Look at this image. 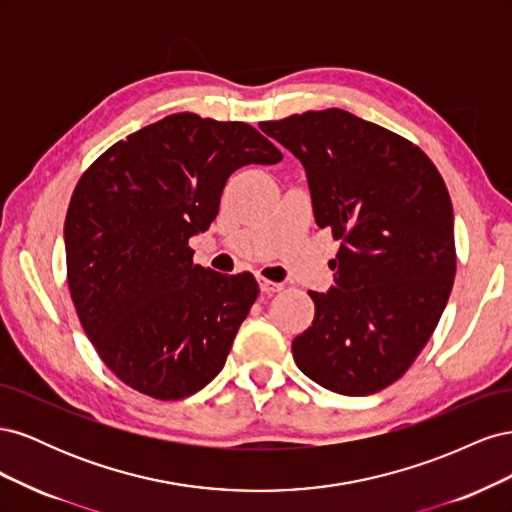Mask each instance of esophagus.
Wrapping results in <instances>:
<instances>
[{
  "mask_svg": "<svg viewBox=\"0 0 512 512\" xmlns=\"http://www.w3.org/2000/svg\"><path fill=\"white\" fill-rule=\"evenodd\" d=\"M258 284H260V290L265 292V294H271V292H280V290L284 288L280 282H271V280H265V277H260Z\"/></svg>",
  "mask_w": 512,
  "mask_h": 512,
  "instance_id": "obj_1",
  "label": "esophagus"
}]
</instances>
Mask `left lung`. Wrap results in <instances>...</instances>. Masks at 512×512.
Wrapping results in <instances>:
<instances>
[{"label":"left lung","mask_w":512,"mask_h":512,"mask_svg":"<svg viewBox=\"0 0 512 512\" xmlns=\"http://www.w3.org/2000/svg\"><path fill=\"white\" fill-rule=\"evenodd\" d=\"M260 130L301 160L316 224L342 241L335 286L309 292L316 316L294 337V363L333 393H378L406 374L451 297L457 256L444 179L404 136L342 108Z\"/></svg>","instance_id":"obj_1"}]
</instances>
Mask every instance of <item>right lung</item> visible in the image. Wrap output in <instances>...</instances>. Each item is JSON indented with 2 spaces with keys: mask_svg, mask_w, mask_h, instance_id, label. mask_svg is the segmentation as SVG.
<instances>
[{
  "mask_svg": "<svg viewBox=\"0 0 512 512\" xmlns=\"http://www.w3.org/2000/svg\"><path fill=\"white\" fill-rule=\"evenodd\" d=\"M280 160L250 123L177 113L85 170L64 224L68 286L89 342L121 382L166 401L220 374L258 284L194 265L188 241L215 220L237 168Z\"/></svg>",
  "mask_w": 512,
  "mask_h": 512,
  "instance_id": "obj_1",
  "label": "right lung"
}]
</instances>
